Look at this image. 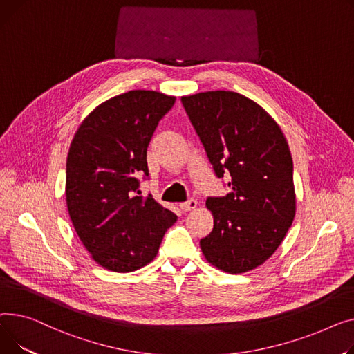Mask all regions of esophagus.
I'll use <instances>...</instances> for the list:
<instances>
[{
  "label": "esophagus",
  "mask_w": 354,
  "mask_h": 354,
  "mask_svg": "<svg viewBox=\"0 0 354 354\" xmlns=\"http://www.w3.org/2000/svg\"><path fill=\"white\" fill-rule=\"evenodd\" d=\"M197 207V201L194 200V198H190V200H187V201H184V203H181L180 204V209L183 210V212H190V210H194Z\"/></svg>",
  "instance_id": "34e87169"
}]
</instances>
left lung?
Wrapping results in <instances>:
<instances>
[{
	"label": "left lung",
	"mask_w": 354,
	"mask_h": 354,
	"mask_svg": "<svg viewBox=\"0 0 354 354\" xmlns=\"http://www.w3.org/2000/svg\"><path fill=\"white\" fill-rule=\"evenodd\" d=\"M218 178L232 192L209 197L213 232L200 240L207 261L245 273L281 244L296 214L293 160L279 124L257 102L234 91L181 97Z\"/></svg>",
	"instance_id": "1"
}]
</instances>
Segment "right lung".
<instances>
[{
    "instance_id": "add662e5",
    "label": "right lung",
    "mask_w": 354,
    "mask_h": 354,
    "mask_svg": "<svg viewBox=\"0 0 354 354\" xmlns=\"http://www.w3.org/2000/svg\"><path fill=\"white\" fill-rule=\"evenodd\" d=\"M176 97L133 90L100 104L78 127L67 157L66 197L75 232L104 268L129 273L147 266L177 216L151 194L147 149Z\"/></svg>"
}]
</instances>
